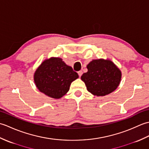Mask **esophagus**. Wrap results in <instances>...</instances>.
<instances>
[{
    "label": "esophagus",
    "instance_id": "obj_1",
    "mask_svg": "<svg viewBox=\"0 0 149 149\" xmlns=\"http://www.w3.org/2000/svg\"><path fill=\"white\" fill-rule=\"evenodd\" d=\"M77 73H78L79 76V77H81V75H82V74H83V71H82V70H80V71H79Z\"/></svg>",
    "mask_w": 149,
    "mask_h": 149
}]
</instances>
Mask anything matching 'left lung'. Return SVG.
<instances>
[{
  "label": "left lung",
  "instance_id": "obj_1",
  "mask_svg": "<svg viewBox=\"0 0 149 149\" xmlns=\"http://www.w3.org/2000/svg\"><path fill=\"white\" fill-rule=\"evenodd\" d=\"M88 72L81 76L89 92L105 96L115 91L121 79V72L109 60L95 59L87 65Z\"/></svg>",
  "mask_w": 149,
  "mask_h": 149
}]
</instances>
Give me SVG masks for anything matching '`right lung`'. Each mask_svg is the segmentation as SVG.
Instances as JSON below:
<instances>
[{
  "label": "right lung",
  "instance_id": "add662e5",
  "mask_svg": "<svg viewBox=\"0 0 149 149\" xmlns=\"http://www.w3.org/2000/svg\"><path fill=\"white\" fill-rule=\"evenodd\" d=\"M78 77L77 73L61 58H52L41 64L34 79L41 92L54 99H59L68 92L72 82Z\"/></svg>",
  "mask_w": 149,
  "mask_h": 149
}]
</instances>
